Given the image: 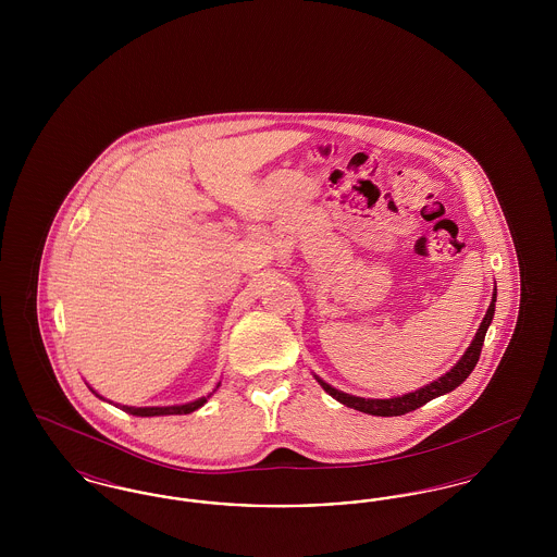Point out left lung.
<instances>
[{
  "label": "left lung",
  "instance_id": "1",
  "mask_svg": "<svg viewBox=\"0 0 557 557\" xmlns=\"http://www.w3.org/2000/svg\"><path fill=\"white\" fill-rule=\"evenodd\" d=\"M495 302H497V288H495V294H493V298H491L488 311H486V315H484L480 327H478L476 336H474L472 345L468 346V350L463 352V357H461L445 375H441L438 380L425 384L424 388H420V391H416V393H407V395H403V397L393 398L352 397V395H346L343 391L330 386L327 382L319 380L318 375H315V380H318L319 384H321V388H323L330 397L336 398L338 403H343V405L350 407V409H357V411H363V413H370V416L395 418V416H405V413H409V411H416L418 407H422L428 400L441 397V395H447L450 391H455V388L472 373V370L476 368L478 359H480V350H482V345H484L486 330H488V325H491V321H493V315H495Z\"/></svg>",
  "mask_w": 557,
  "mask_h": 557
}]
</instances>
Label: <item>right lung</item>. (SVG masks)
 Returning a JSON list of instances; mask_svg holds the SVG:
<instances>
[{
  "label": "right lung",
  "mask_w": 557,
  "mask_h": 557,
  "mask_svg": "<svg viewBox=\"0 0 557 557\" xmlns=\"http://www.w3.org/2000/svg\"><path fill=\"white\" fill-rule=\"evenodd\" d=\"M216 388H219V384H216ZM216 388H214V391H216ZM214 391H212V393H214ZM91 393H94L96 397H100L94 388H91ZM211 395H209V397H211ZM209 397L196 398V400L186 403V405H171V407H129V405H123L121 409H123V411H127V413H132V416H137V418H152V416H184V413H191V411L200 409V407L207 403V398Z\"/></svg>",
  "instance_id": "obj_1"
}]
</instances>
